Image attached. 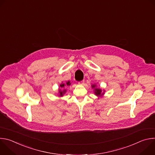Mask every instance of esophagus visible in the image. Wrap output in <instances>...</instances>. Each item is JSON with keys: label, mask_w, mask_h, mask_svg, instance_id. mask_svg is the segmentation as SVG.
<instances>
[{"label": "esophagus", "mask_w": 155, "mask_h": 155, "mask_svg": "<svg viewBox=\"0 0 155 155\" xmlns=\"http://www.w3.org/2000/svg\"><path fill=\"white\" fill-rule=\"evenodd\" d=\"M84 80H83L79 81V82H78V84H83L84 83Z\"/></svg>", "instance_id": "34e87169"}]
</instances>
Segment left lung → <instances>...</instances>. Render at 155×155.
Masks as SVG:
<instances>
[{
    "label": "left lung",
    "mask_w": 155,
    "mask_h": 155,
    "mask_svg": "<svg viewBox=\"0 0 155 155\" xmlns=\"http://www.w3.org/2000/svg\"><path fill=\"white\" fill-rule=\"evenodd\" d=\"M96 87V85H92V87L93 88H94ZM101 93H102V90L101 89H99V88H96V89H94V93L97 96H99L101 94ZM103 94V93L102 94Z\"/></svg>",
    "instance_id": "8db88e82"
}]
</instances>
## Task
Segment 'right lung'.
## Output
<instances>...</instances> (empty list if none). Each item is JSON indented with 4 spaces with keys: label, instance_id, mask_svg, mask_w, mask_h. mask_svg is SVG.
Listing matches in <instances>:
<instances>
[{
    "label": "right lung",
    "instance_id": "add662e5",
    "mask_svg": "<svg viewBox=\"0 0 155 155\" xmlns=\"http://www.w3.org/2000/svg\"><path fill=\"white\" fill-rule=\"evenodd\" d=\"M71 84V83H70V82L69 81H68V82H67V83H66V84H61V85H60V86L62 88V87H64L65 86H68V85H70ZM66 92V90H61V89L59 90V96H63V94H65V93Z\"/></svg>",
    "mask_w": 155,
    "mask_h": 155
}]
</instances>
